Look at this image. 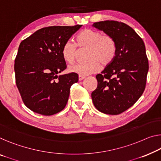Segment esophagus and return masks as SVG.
Segmentation results:
<instances>
[{
	"label": "esophagus",
	"instance_id": "1",
	"mask_svg": "<svg viewBox=\"0 0 161 161\" xmlns=\"http://www.w3.org/2000/svg\"><path fill=\"white\" fill-rule=\"evenodd\" d=\"M85 78V76H79V81L83 80Z\"/></svg>",
	"mask_w": 161,
	"mask_h": 161
}]
</instances>
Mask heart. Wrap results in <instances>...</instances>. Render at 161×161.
<instances>
[{"mask_svg":"<svg viewBox=\"0 0 161 161\" xmlns=\"http://www.w3.org/2000/svg\"><path fill=\"white\" fill-rule=\"evenodd\" d=\"M76 46L81 49H88L87 60L85 64H74L69 66L70 73L80 76H87L97 72L102 65L107 66L114 61L116 53V44L112 36L103 35L100 31L85 29L76 37V45L68 40L61 50L62 57L67 63L74 61L76 55Z\"/></svg>","mask_w":161,"mask_h":161,"instance_id":"obj_1","label":"heart"}]
</instances>
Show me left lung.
<instances>
[{
  "mask_svg": "<svg viewBox=\"0 0 161 161\" xmlns=\"http://www.w3.org/2000/svg\"><path fill=\"white\" fill-rule=\"evenodd\" d=\"M92 27L112 36L116 44L114 61L96 76L97 87L91 94L93 104L103 114L118 115L132 106L145 89L149 64L145 43L123 22L103 21Z\"/></svg>",
  "mask_w": 161,
  "mask_h": 161,
  "instance_id": "1",
  "label": "left lung"
}]
</instances>
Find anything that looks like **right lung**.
Here are the masks:
<instances>
[{
    "label": "right lung",
    "mask_w": 161,
    "mask_h": 161,
    "mask_svg": "<svg viewBox=\"0 0 161 161\" xmlns=\"http://www.w3.org/2000/svg\"><path fill=\"white\" fill-rule=\"evenodd\" d=\"M81 25L53 26L36 31L19 45L15 59L16 84L24 103L44 116L61 111L78 74L58 76L66 69L62 47Z\"/></svg>",
    "instance_id": "obj_1"
}]
</instances>
